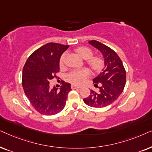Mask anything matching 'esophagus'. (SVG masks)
<instances>
[{"mask_svg": "<svg viewBox=\"0 0 152 152\" xmlns=\"http://www.w3.org/2000/svg\"><path fill=\"white\" fill-rule=\"evenodd\" d=\"M71 88L74 90V89H80V88H81L82 87L81 86H74V85H72V86H71Z\"/></svg>", "mask_w": 152, "mask_h": 152, "instance_id": "1", "label": "esophagus"}]
</instances>
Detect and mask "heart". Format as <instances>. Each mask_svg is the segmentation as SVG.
<instances>
[{"label":"heart","instance_id":"heart-1","mask_svg":"<svg viewBox=\"0 0 152 152\" xmlns=\"http://www.w3.org/2000/svg\"><path fill=\"white\" fill-rule=\"evenodd\" d=\"M76 51L79 54L80 57L85 60H88V63L91 68L95 72H99L104 66V60L100 57H92V50L88 47H79L76 49ZM66 56V53H64L60 59V65L64 64ZM90 72L88 69L82 68L74 69L67 74L66 78L69 82L75 85L80 86L83 84L86 80L90 77Z\"/></svg>","mask_w":152,"mask_h":152}]
</instances>
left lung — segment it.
I'll list each match as a JSON object with an SVG mask.
<instances>
[{
	"label": "left lung",
	"mask_w": 152,
	"mask_h": 152,
	"mask_svg": "<svg viewBox=\"0 0 152 152\" xmlns=\"http://www.w3.org/2000/svg\"><path fill=\"white\" fill-rule=\"evenodd\" d=\"M88 43L102 54L104 67L93 79L94 87L99 88L98 92L91 90L90 95L83 99V102L93 108H104L113 104L122 94L126 84V71L122 60L113 49L96 40Z\"/></svg>",
	"instance_id": "obj_1"
}]
</instances>
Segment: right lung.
Returning a JSON list of instances; mask_svg holds the SVG:
<instances>
[{"label":"right lung","instance_id":"add662e5","mask_svg":"<svg viewBox=\"0 0 152 152\" xmlns=\"http://www.w3.org/2000/svg\"><path fill=\"white\" fill-rule=\"evenodd\" d=\"M50 42L38 48L28 58L23 69L22 86L30 104L37 112L53 115L63 110L71 84L62 81L60 90L50 88V80L59 72L60 59L69 48ZM57 78V77H56Z\"/></svg>","mask_w":152,"mask_h":152}]
</instances>
